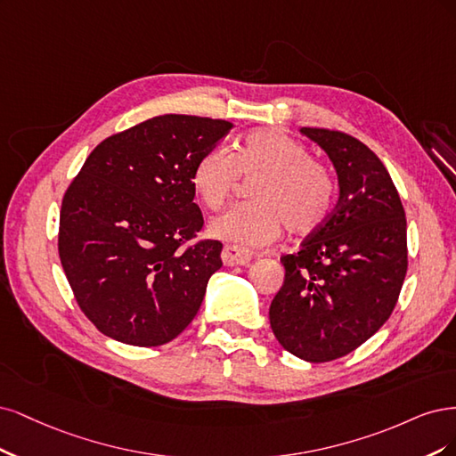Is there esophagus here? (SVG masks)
I'll return each mask as SVG.
<instances>
[{"instance_id": "esophagus-1", "label": "esophagus", "mask_w": 456, "mask_h": 456, "mask_svg": "<svg viewBox=\"0 0 456 456\" xmlns=\"http://www.w3.org/2000/svg\"><path fill=\"white\" fill-rule=\"evenodd\" d=\"M222 259L227 267H234V265H246V263L252 259V252L239 246H225L222 252Z\"/></svg>"}]
</instances>
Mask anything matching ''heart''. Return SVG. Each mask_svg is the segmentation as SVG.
I'll list each match as a JSON object with an SVG mask.
<instances>
[{"instance_id": "b5f03b06", "label": "heart", "mask_w": 456, "mask_h": 456, "mask_svg": "<svg viewBox=\"0 0 456 456\" xmlns=\"http://www.w3.org/2000/svg\"><path fill=\"white\" fill-rule=\"evenodd\" d=\"M249 183V202L217 216L210 234L244 248L273 244L288 227L306 237L324 225L333 210L335 182L322 160L308 157L301 142L276 128L252 130L229 153L214 148L202 153L191 170V187L208 210H219L240 178Z\"/></svg>"}]
</instances>
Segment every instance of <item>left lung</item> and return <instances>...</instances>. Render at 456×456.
Segmentation results:
<instances>
[{
  "mask_svg": "<svg viewBox=\"0 0 456 456\" xmlns=\"http://www.w3.org/2000/svg\"><path fill=\"white\" fill-rule=\"evenodd\" d=\"M324 150L339 178L328 222L282 256L284 284L269 320L288 352L322 363L346 356L385 324L407 273V222L388 170L341 130L301 128Z\"/></svg>",
  "mask_w": 456,
  "mask_h": 456,
  "instance_id": "1",
  "label": "left lung"
}]
</instances>
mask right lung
<instances>
[{
	"label": "right lung",
	"instance_id": "add662e5",
	"mask_svg": "<svg viewBox=\"0 0 456 456\" xmlns=\"http://www.w3.org/2000/svg\"><path fill=\"white\" fill-rule=\"evenodd\" d=\"M231 128L153 117L100 142L68 185L58 256L83 314L111 339L165 345L199 313L224 244L197 239L204 219L191 170Z\"/></svg>",
	"mask_w": 456,
	"mask_h": 456
}]
</instances>
